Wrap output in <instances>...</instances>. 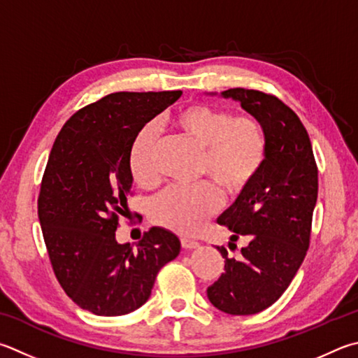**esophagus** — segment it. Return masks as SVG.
<instances>
[{
    "instance_id": "esophagus-1",
    "label": "esophagus",
    "mask_w": 358,
    "mask_h": 358,
    "mask_svg": "<svg viewBox=\"0 0 358 358\" xmlns=\"http://www.w3.org/2000/svg\"><path fill=\"white\" fill-rule=\"evenodd\" d=\"M200 244L197 241H194V239H189V238H181V247L186 250H194L197 249Z\"/></svg>"
}]
</instances>
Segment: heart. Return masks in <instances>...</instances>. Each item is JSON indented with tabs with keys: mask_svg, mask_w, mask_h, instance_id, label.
<instances>
[{
	"mask_svg": "<svg viewBox=\"0 0 358 358\" xmlns=\"http://www.w3.org/2000/svg\"><path fill=\"white\" fill-rule=\"evenodd\" d=\"M169 127L200 148V175L211 178L229 196L245 191L264 162V129L252 115H231L225 109L196 103L178 109L169 119ZM155 155L157 134L147 125L136 133L128 150L129 173L145 189L159 181ZM220 205L222 197L213 185L169 187L153 200L150 216L164 229L194 235Z\"/></svg>",
	"mask_w": 358,
	"mask_h": 358,
	"instance_id": "obj_1",
	"label": "heart"
}]
</instances>
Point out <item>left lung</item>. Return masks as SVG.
Segmentation results:
<instances>
[{
    "label": "left lung",
    "mask_w": 358,
    "mask_h": 358,
    "mask_svg": "<svg viewBox=\"0 0 358 358\" xmlns=\"http://www.w3.org/2000/svg\"><path fill=\"white\" fill-rule=\"evenodd\" d=\"M262 123L266 157L255 180L217 219L244 238L241 258H229L222 275L208 287L210 302L229 315H255L271 307L289 287L310 245L317 199V167L308 133L296 113L277 96L253 89L224 90Z\"/></svg>",
    "instance_id": "8db88e82"
}]
</instances>
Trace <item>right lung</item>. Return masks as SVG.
<instances>
[{
    "label": "right lung",
    "mask_w": 358,
    "mask_h": 358,
    "mask_svg": "<svg viewBox=\"0 0 358 358\" xmlns=\"http://www.w3.org/2000/svg\"><path fill=\"white\" fill-rule=\"evenodd\" d=\"M181 90L115 92L80 109L57 134L38 194V220L55 275L78 307L122 316L142 307L159 269L180 253L172 231L152 227L133 245L115 230L128 211V150Z\"/></svg>",
    "instance_id": "1"
}]
</instances>
